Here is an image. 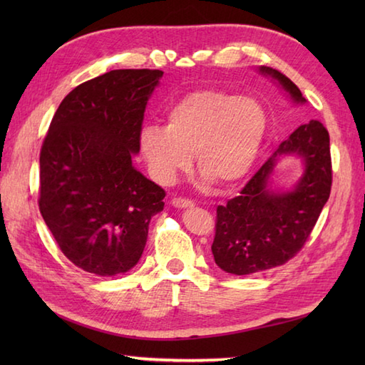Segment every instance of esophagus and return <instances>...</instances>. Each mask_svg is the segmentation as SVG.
<instances>
[{"label": "esophagus", "instance_id": "1", "mask_svg": "<svg viewBox=\"0 0 365 365\" xmlns=\"http://www.w3.org/2000/svg\"><path fill=\"white\" fill-rule=\"evenodd\" d=\"M173 205L175 208H188V207H195V202L187 197H174L173 199Z\"/></svg>", "mask_w": 365, "mask_h": 365}]
</instances>
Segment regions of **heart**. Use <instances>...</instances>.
<instances>
[{"instance_id": "1", "label": "heart", "mask_w": 365, "mask_h": 365, "mask_svg": "<svg viewBox=\"0 0 365 365\" xmlns=\"http://www.w3.org/2000/svg\"><path fill=\"white\" fill-rule=\"evenodd\" d=\"M265 131L267 114L257 100L200 89L170 108L165 127H144L139 147L161 183H173L195 155L200 174L220 187H230L254 166Z\"/></svg>"}]
</instances>
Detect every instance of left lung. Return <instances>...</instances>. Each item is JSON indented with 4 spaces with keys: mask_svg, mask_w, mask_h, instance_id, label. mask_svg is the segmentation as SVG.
Listing matches in <instances>:
<instances>
[{
    "mask_svg": "<svg viewBox=\"0 0 365 365\" xmlns=\"http://www.w3.org/2000/svg\"><path fill=\"white\" fill-rule=\"evenodd\" d=\"M262 73L273 76L293 102L306 103L290 78L269 67ZM298 154L305 174L294 190L273 193L269 175L279 156ZM332 185L329 133L319 120L298 127L279 144L240 195L216 208L212 252L216 265L230 274H252L284 265L306 245L317 220L328 202Z\"/></svg>",
    "mask_w": 365,
    "mask_h": 365,
    "instance_id": "1",
    "label": "left lung"
}]
</instances>
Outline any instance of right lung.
Listing matches in <instances>:
<instances>
[{
  "label": "right lung",
  "instance_id": "add662e5",
  "mask_svg": "<svg viewBox=\"0 0 365 365\" xmlns=\"http://www.w3.org/2000/svg\"><path fill=\"white\" fill-rule=\"evenodd\" d=\"M163 76L111 71L68 92L41 149L38 210L66 257L97 276L133 268L166 192L135 169L147 100Z\"/></svg>",
  "mask_w": 365,
  "mask_h": 365
}]
</instances>
